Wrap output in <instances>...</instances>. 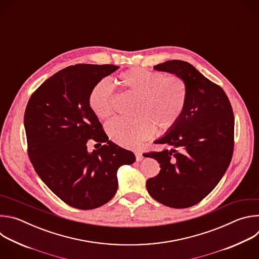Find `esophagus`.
Returning <instances> with one entry per match:
<instances>
[{
  "label": "esophagus",
  "instance_id": "esophagus-1",
  "mask_svg": "<svg viewBox=\"0 0 259 259\" xmlns=\"http://www.w3.org/2000/svg\"><path fill=\"white\" fill-rule=\"evenodd\" d=\"M134 154H135V157H136V161H137V162H140V161L143 159V156H142V154H141L140 151H135Z\"/></svg>",
  "mask_w": 259,
  "mask_h": 259
}]
</instances>
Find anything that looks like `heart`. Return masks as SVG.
Masks as SVG:
<instances>
[{
  "instance_id": "b5f03b06",
  "label": "heart",
  "mask_w": 259,
  "mask_h": 259,
  "mask_svg": "<svg viewBox=\"0 0 259 259\" xmlns=\"http://www.w3.org/2000/svg\"><path fill=\"white\" fill-rule=\"evenodd\" d=\"M118 82L137 97L132 120L113 119L105 126L108 137L116 143L134 147L152 137L155 128L164 132L178 122L187 101L186 82L175 75L165 76L161 71L132 67L118 77ZM88 103L93 114L106 119L113 114L114 90L106 80L91 89Z\"/></svg>"
}]
</instances>
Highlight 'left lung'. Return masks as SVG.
<instances>
[{"instance_id":"8db88e82","label":"left lung","mask_w":259,"mask_h":259,"mask_svg":"<svg viewBox=\"0 0 259 259\" xmlns=\"http://www.w3.org/2000/svg\"><path fill=\"white\" fill-rule=\"evenodd\" d=\"M180 77L188 94L178 122L155 143L172 150L145 154L161 170L146 181L149 194L171 208H188L202 201L225 175L234 151L235 119L223 88L191 63L169 60L154 66Z\"/></svg>"}]
</instances>
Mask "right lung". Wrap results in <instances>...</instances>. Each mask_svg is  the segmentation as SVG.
Returning a JSON list of instances; mask_svg holds the SVG:
<instances>
[{
    "instance_id": "add662e5",
    "label": "right lung",
    "mask_w": 259,
    "mask_h": 259,
    "mask_svg": "<svg viewBox=\"0 0 259 259\" xmlns=\"http://www.w3.org/2000/svg\"><path fill=\"white\" fill-rule=\"evenodd\" d=\"M118 68L65 67L32 93L25 108L29 160L46 186L73 208L89 210L107 203L118 189V169L135 162L132 152L108 140L88 103L93 86ZM89 139L103 145L89 153Z\"/></svg>"
}]
</instances>
